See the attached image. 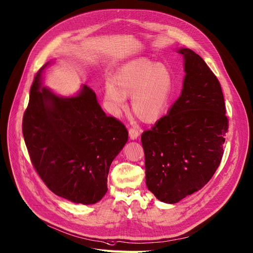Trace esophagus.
<instances>
[{"instance_id": "obj_1", "label": "esophagus", "mask_w": 253, "mask_h": 253, "mask_svg": "<svg viewBox=\"0 0 253 253\" xmlns=\"http://www.w3.org/2000/svg\"><path fill=\"white\" fill-rule=\"evenodd\" d=\"M128 135L130 140H136L140 136V130L137 128H129L128 129Z\"/></svg>"}]
</instances>
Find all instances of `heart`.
<instances>
[{"label": "heart", "mask_w": 253, "mask_h": 253, "mask_svg": "<svg viewBox=\"0 0 253 253\" xmlns=\"http://www.w3.org/2000/svg\"><path fill=\"white\" fill-rule=\"evenodd\" d=\"M173 88L171 70L163 63L138 58L125 64L105 83L107 109L120 116L131 96V108L146 123L157 121L169 106Z\"/></svg>", "instance_id": "b5f03b06"}]
</instances>
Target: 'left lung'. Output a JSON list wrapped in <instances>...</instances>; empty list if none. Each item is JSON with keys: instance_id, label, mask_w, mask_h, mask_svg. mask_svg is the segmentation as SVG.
I'll return each instance as SVG.
<instances>
[{"instance_id": "obj_1", "label": "left lung", "mask_w": 253, "mask_h": 253, "mask_svg": "<svg viewBox=\"0 0 253 253\" xmlns=\"http://www.w3.org/2000/svg\"><path fill=\"white\" fill-rule=\"evenodd\" d=\"M176 51L183 56L186 73L181 96L141 137L147 188L169 204L209 183L224 154L228 129L218 80L194 51Z\"/></svg>"}]
</instances>
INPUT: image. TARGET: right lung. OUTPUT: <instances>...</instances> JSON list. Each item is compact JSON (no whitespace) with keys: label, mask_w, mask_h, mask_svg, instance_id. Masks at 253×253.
<instances>
[{"label":"right lung","mask_w":253,"mask_h":253,"mask_svg":"<svg viewBox=\"0 0 253 253\" xmlns=\"http://www.w3.org/2000/svg\"><path fill=\"white\" fill-rule=\"evenodd\" d=\"M37 73L22 121L25 145L43 183L74 203L95 204L106 194L113 159L127 142L126 126L107 116L91 87L71 97L55 94Z\"/></svg>","instance_id":"add662e5"}]
</instances>
